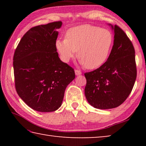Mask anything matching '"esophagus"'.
Returning <instances> with one entry per match:
<instances>
[{"mask_svg":"<svg viewBox=\"0 0 146 146\" xmlns=\"http://www.w3.org/2000/svg\"><path fill=\"white\" fill-rule=\"evenodd\" d=\"M75 75H76V76L82 75V72H81L80 71H78V70H75Z\"/></svg>","mask_w":146,"mask_h":146,"instance_id":"obj_1","label":"esophagus"}]
</instances>
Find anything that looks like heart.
Returning <instances> with one entry per match:
<instances>
[{
  "label": "heart",
  "mask_w": 146,
  "mask_h": 146,
  "mask_svg": "<svg viewBox=\"0 0 146 146\" xmlns=\"http://www.w3.org/2000/svg\"><path fill=\"white\" fill-rule=\"evenodd\" d=\"M112 42V35L108 30L83 24L69 29L66 38L56 40L55 46L64 62L75 58L78 51L80 63L94 70L107 60Z\"/></svg>",
  "instance_id": "b5f03b06"
}]
</instances>
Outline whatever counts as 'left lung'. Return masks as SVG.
<instances>
[{
    "label": "left lung",
    "instance_id": "8db88e82",
    "mask_svg": "<svg viewBox=\"0 0 146 146\" xmlns=\"http://www.w3.org/2000/svg\"><path fill=\"white\" fill-rule=\"evenodd\" d=\"M114 32V41L107 61L99 68L86 73L85 96L93 108L108 110L124 102L132 91L137 68L135 49L122 29L108 24Z\"/></svg>",
    "mask_w": 146,
    "mask_h": 146
}]
</instances>
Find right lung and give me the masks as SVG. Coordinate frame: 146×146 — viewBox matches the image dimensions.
Returning <instances> with one entry per match:
<instances>
[{
  "label": "right lung",
  "mask_w": 146,
  "mask_h": 146,
  "mask_svg": "<svg viewBox=\"0 0 146 146\" xmlns=\"http://www.w3.org/2000/svg\"><path fill=\"white\" fill-rule=\"evenodd\" d=\"M62 23L33 27L26 32L13 56L17 93L29 107L39 112L60 107L68 85L75 79L73 69L61 61L55 43Z\"/></svg>",
  "instance_id": "1"
}]
</instances>
